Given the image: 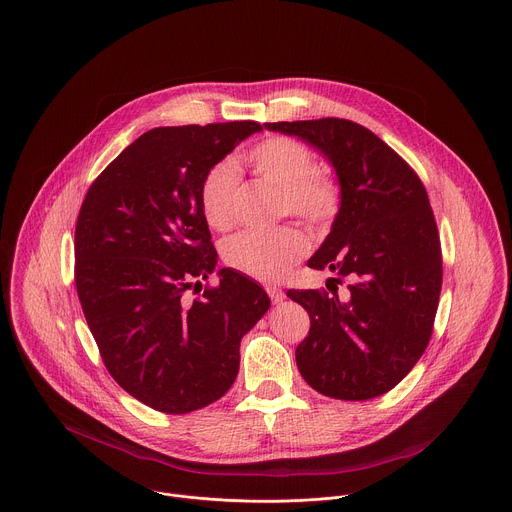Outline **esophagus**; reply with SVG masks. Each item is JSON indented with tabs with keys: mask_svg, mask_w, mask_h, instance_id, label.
<instances>
[{
	"mask_svg": "<svg viewBox=\"0 0 512 512\" xmlns=\"http://www.w3.org/2000/svg\"><path fill=\"white\" fill-rule=\"evenodd\" d=\"M267 293H269V297H271V301L273 303H281L283 299H285V293H283V289H279V287H267Z\"/></svg>",
	"mask_w": 512,
	"mask_h": 512,
	"instance_id": "esophagus-1",
	"label": "esophagus"
}]
</instances>
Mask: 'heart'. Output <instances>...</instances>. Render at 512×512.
<instances>
[{
    "mask_svg": "<svg viewBox=\"0 0 512 512\" xmlns=\"http://www.w3.org/2000/svg\"><path fill=\"white\" fill-rule=\"evenodd\" d=\"M253 175L281 193V213L313 225L329 223L342 205L337 181L317 170L315 154L289 136H267L241 154ZM237 164L229 158L213 162L201 179L199 203L205 221L227 231L235 219ZM309 251L305 235L295 227L275 231H241L223 243L225 263L257 281H279Z\"/></svg>",
    "mask_w": 512,
    "mask_h": 512,
    "instance_id": "1",
    "label": "heart"
}]
</instances>
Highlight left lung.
Listing matches in <instances>:
<instances>
[{
	"label": "left lung",
	"instance_id": "1",
	"mask_svg": "<svg viewBox=\"0 0 512 512\" xmlns=\"http://www.w3.org/2000/svg\"><path fill=\"white\" fill-rule=\"evenodd\" d=\"M335 168L342 205L307 261L348 279L346 297L317 289L287 295L309 313L295 350L303 380L335 400L390 392L422 358L442 287V251L428 193L414 168L366 126L344 118L267 122Z\"/></svg>",
	"mask_w": 512,
	"mask_h": 512
}]
</instances>
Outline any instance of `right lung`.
Instances as JSON below:
<instances>
[{
  "label": "right lung",
  "instance_id": "obj_1",
  "mask_svg": "<svg viewBox=\"0 0 512 512\" xmlns=\"http://www.w3.org/2000/svg\"><path fill=\"white\" fill-rule=\"evenodd\" d=\"M257 130L253 120L152 128L102 170L80 207L74 279L84 317L110 376L152 410L189 414L225 396L241 337L271 305L233 269L187 299L217 265L201 179Z\"/></svg>",
  "mask_w": 512,
  "mask_h": 512
}]
</instances>
